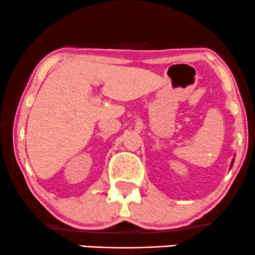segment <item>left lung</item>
Returning a JSON list of instances; mask_svg holds the SVG:
<instances>
[{
	"label": "left lung",
	"instance_id": "1",
	"mask_svg": "<svg viewBox=\"0 0 255 255\" xmlns=\"http://www.w3.org/2000/svg\"><path fill=\"white\" fill-rule=\"evenodd\" d=\"M232 164H234V161H232V163H231V167H232Z\"/></svg>",
	"mask_w": 255,
	"mask_h": 255
}]
</instances>
